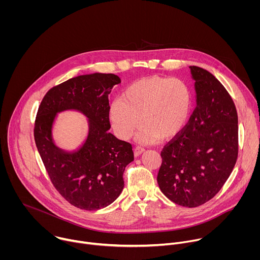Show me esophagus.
I'll return each mask as SVG.
<instances>
[{
	"label": "esophagus",
	"instance_id": "esophagus-1",
	"mask_svg": "<svg viewBox=\"0 0 260 260\" xmlns=\"http://www.w3.org/2000/svg\"><path fill=\"white\" fill-rule=\"evenodd\" d=\"M144 151H145V149H144L143 147L137 146V147H135V149H134V154H135V156H139V155H141Z\"/></svg>",
	"mask_w": 260,
	"mask_h": 260
}]
</instances>
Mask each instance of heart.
Wrapping results in <instances>:
<instances>
[{
  "label": "heart",
  "instance_id": "obj_1",
  "mask_svg": "<svg viewBox=\"0 0 260 260\" xmlns=\"http://www.w3.org/2000/svg\"><path fill=\"white\" fill-rule=\"evenodd\" d=\"M193 92L187 82L179 78L152 75L129 83L121 99L109 108V120L116 136L128 139L141 123L138 140L154 143L162 137L178 136L190 119Z\"/></svg>",
  "mask_w": 260,
  "mask_h": 260
}]
</instances>
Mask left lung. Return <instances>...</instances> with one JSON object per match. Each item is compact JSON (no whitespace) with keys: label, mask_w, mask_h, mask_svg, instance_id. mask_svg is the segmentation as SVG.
Listing matches in <instances>:
<instances>
[{"label":"left lung","mask_w":260,"mask_h":260,"mask_svg":"<svg viewBox=\"0 0 260 260\" xmlns=\"http://www.w3.org/2000/svg\"><path fill=\"white\" fill-rule=\"evenodd\" d=\"M196 81L197 107L186 125L160 153L157 183L173 203L196 208L223 186L239 152L238 113L220 81L200 67H189Z\"/></svg>","instance_id":"8db88e82"}]
</instances>
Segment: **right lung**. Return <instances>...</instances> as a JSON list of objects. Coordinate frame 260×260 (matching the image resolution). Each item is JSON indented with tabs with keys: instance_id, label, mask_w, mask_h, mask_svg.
<instances>
[{
	"instance_id": "obj_1",
	"label": "right lung",
	"mask_w": 260,
	"mask_h": 260,
	"mask_svg": "<svg viewBox=\"0 0 260 260\" xmlns=\"http://www.w3.org/2000/svg\"><path fill=\"white\" fill-rule=\"evenodd\" d=\"M120 78L94 73L69 79L50 88L37 112L34 138L51 183L76 208L94 211L112 204L121 193L125 167L134 160L132 144L108 131V94ZM77 109L90 119L86 143L78 152L64 153L52 141L55 115Z\"/></svg>"
}]
</instances>
